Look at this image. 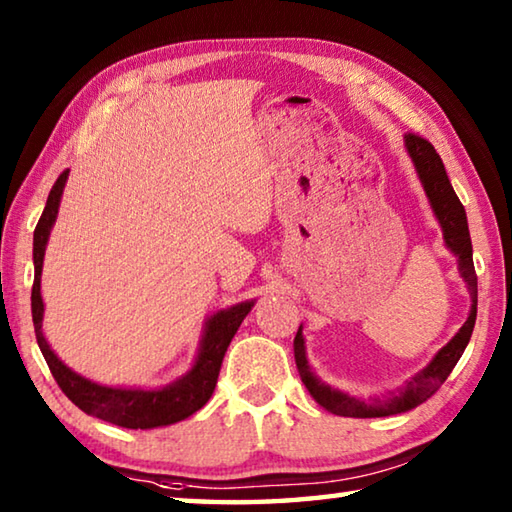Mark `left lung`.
Masks as SVG:
<instances>
[{
  "label": "left lung",
  "instance_id": "1",
  "mask_svg": "<svg viewBox=\"0 0 512 512\" xmlns=\"http://www.w3.org/2000/svg\"><path fill=\"white\" fill-rule=\"evenodd\" d=\"M406 151H409L411 160L415 162V169H418V176L424 185V192H427L433 212H436L440 225H443L445 232V244L454 250L458 255V268H461V275L465 277L467 289H470L472 296V309L470 316H467L465 325L458 329V334L449 341L443 350H440L433 361L422 372H418L406 388H402L397 395H391L384 402L366 404L354 400V397L343 395L339 391H332V388L320 384L314 377V372L307 366L305 357V341H302V332L298 329L296 339H293V354H296V366L300 372V379L309 395L323 406L325 411L334 415H343V418H381V415H393V413H404L415 406L427 402L429 397L438 391L440 386L445 384L449 372L461 359L465 352V345L470 343L474 320H476V273H474V262H472V239L470 230H467V216L465 207L458 201L452 183H449L445 164L440 160V155L433 149L429 140H424L418 133H406Z\"/></svg>",
  "mask_w": 512,
  "mask_h": 512
}]
</instances>
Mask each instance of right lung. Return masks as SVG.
Returning <instances> with one entry per match:
<instances>
[{
    "label": "right lung",
    "mask_w": 512,
    "mask_h": 512,
    "mask_svg": "<svg viewBox=\"0 0 512 512\" xmlns=\"http://www.w3.org/2000/svg\"><path fill=\"white\" fill-rule=\"evenodd\" d=\"M67 173L69 169L60 173L54 187H51L45 212H42L36 225V232H33V266H36V275H33L31 289V314L42 357H45L51 375H54L56 384L60 386V391L79 406L81 411L94 415V418L112 422L117 424V427L126 429H153L185 420L201 409V406H205V402L212 397L225 350H228L232 336L237 334L241 320L248 316L253 302H241V305L219 311V314H214L207 320L201 352H198L194 368L189 370L183 379H178L176 384H171L167 388H158V391L108 388L76 375V372L69 370L65 363L51 352L45 341V334H42V309H45V305H42L40 298L42 259H45L49 230L56 221L60 194H63Z\"/></svg>",
    "instance_id": "obj_1"
}]
</instances>
